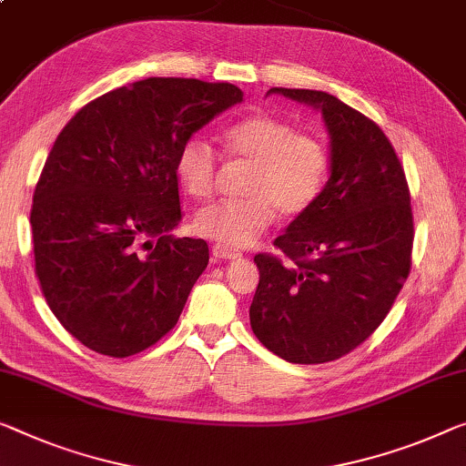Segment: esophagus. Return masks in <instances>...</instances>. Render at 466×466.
<instances>
[{
  "label": "esophagus",
  "mask_w": 466,
  "mask_h": 466,
  "mask_svg": "<svg viewBox=\"0 0 466 466\" xmlns=\"http://www.w3.org/2000/svg\"><path fill=\"white\" fill-rule=\"evenodd\" d=\"M213 257L215 261H230V259H238V257H242L240 251H234V248L226 247V245H213Z\"/></svg>",
  "instance_id": "esophagus-1"
}]
</instances>
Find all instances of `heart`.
<instances>
[{
  "label": "heart",
  "mask_w": 466,
  "mask_h": 466,
  "mask_svg": "<svg viewBox=\"0 0 466 466\" xmlns=\"http://www.w3.org/2000/svg\"><path fill=\"white\" fill-rule=\"evenodd\" d=\"M224 157L248 163L240 190L194 215V230L218 245L247 247L284 218L303 215L320 198L330 173V148L316 131L297 129L280 116L257 113L232 123L219 136ZM219 155L200 136L179 146L176 176L186 194L205 200L215 192Z\"/></svg>",
  "instance_id": "obj_1"
}]
</instances>
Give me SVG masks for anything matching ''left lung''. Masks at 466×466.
Returning <instances> with one entry per match:
<instances>
[{
    "mask_svg": "<svg viewBox=\"0 0 466 466\" xmlns=\"http://www.w3.org/2000/svg\"><path fill=\"white\" fill-rule=\"evenodd\" d=\"M269 92L322 110L330 179L311 209L259 253L251 329L293 364H324L362 345L393 308L412 266L410 188L385 131L316 89Z\"/></svg>",
    "mask_w": 466,
    "mask_h": 466,
    "instance_id": "obj_1",
    "label": "left lung"
}]
</instances>
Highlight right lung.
Listing matches in <instances>:
<instances>
[{
  "mask_svg": "<svg viewBox=\"0 0 466 466\" xmlns=\"http://www.w3.org/2000/svg\"><path fill=\"white\" fill-rule=\"evenodd\" d=\"M240 100L232 83L148 77L87 102L56 137L33 194L35 272L92 351L134 356L177 324L209 247L171 234L184 218L176 157Z\"/></svg>",
  "mask_w": 466,
  "mask_h": 466,
  "instance_id": "add662e5",
  "label": "right lung"
}]
</instances>
